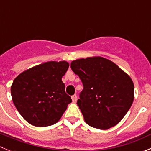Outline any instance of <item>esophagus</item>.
I'll use <instances>...</instances> for the list:
<instances>
[{"label": "esophagus", "instance_id": "esophagus-1", "mask_svg": "<svg viewBox=\"0 0 151 151\" xmlns=\"http://www.w3.org/2000/svg\"><path fill=\"white\" fill-rule=\"evenodd\" d=\"M72 100H73V101L74 103L76 102V101H77V95H76V94H74V95L72 96Z\"/></svg>", "mask_w": 151, "mask_h": 151}]
</instances>
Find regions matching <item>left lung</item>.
<instances>
[{
	"label": "left lung",
	"mask_w": 151,
	"mask_h": 151,
	"mask_svg": "<svg viewBox=\"0 0 151 151\" xmlns=\"http://www.w3.org/2000/svg\"><path fill=\"white\" fill-rule=\"evenodd\" d=\"M71 69L83 84L77 104L85 122L102 130L117 125L134 101V83L130 76L101 57L72 61Z\"/></svg>",
	"instance_id": "left-lung-1"
}]
</instances>
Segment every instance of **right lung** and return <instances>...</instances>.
Here are the masks:
<instances>
[{"instance_id":"obj_1","label":"right lung","mask_w":151,"mask_h":151,"mask_svg":"<svg viewBox=\"0 0 151 151\" xmlns=\"http://www.w3.org/2000/svg\"><path fill=\"white\" fill-rule=\"evenodd\" d=\"M69 66L66 61H49L22 72L13 80V102L26 122L45 127L60 119L72 102L62 82Z\"/></svg>"}]
</instances>
